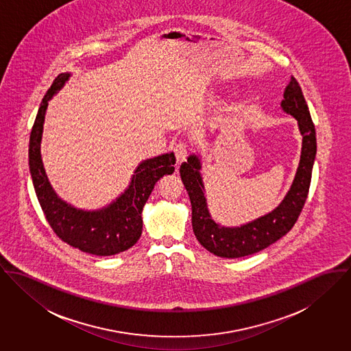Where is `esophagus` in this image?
Masks as SVG:
<instances>
[{"label": "esophagus", "mask_w": 351, "mask_h": 351, "mask_svg": "<svg viewBox=\"0 0 351 351\" xmlns=\"http://www.w3.org/2000/svg\"><path fill=\"white\" fill-rule=\"evenodd\" d=\"M173 152H175V156H176V161H178V164H182L186 158H187V155H189V149H187V147H186V144H178L176 147H175V149H173Z\"/></svg>", "instance_id": "esophagus-1"}]
</instances>
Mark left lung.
<instances>
[{"label": "left lung", "instance_id": "8db88e82", "mask_svg": "<svg viewBox=\"0 0 351 351\" xmlns=\"http://www.w3.org/2000/svg\"><path fill=\"white\" fill-rule=\"evenodd\" d=\"M281 109L298 121L303 137L300 162L289 191L271 213L241 226H222L211 218L202 179V160L190 155L180 165V176L193 207V229L199 243L210 253L223 258L254 254L288 233L298 221L306 203L312 167L316 156V133L311 114L296 79L285 87Z\"/></svg>", "mask_w": 351, "mask_h": 351}]
</instances>
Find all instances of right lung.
<instances>
[{"mask_svg":"<svg viewBox=\"0 0 351 351\" xmlns=\"http://www.w3.org/2000/svg\"><path fill=\"white\" fill-rule=\"evenodd\" d=\"M71 77L63 73L53 80L40 104L29 137V171L41 210L56 235L79 250L95 256H113L132 247L143 233V208L157 180L175 171L173 152L141 161L128 189L110 204L98 210H80L64 202L52 189L41 158L43 126L48 102Z\"/></svg>","mask_w":351,"mask_h":351,"instance_id":"1","label":"right lung"}]
</instances>
